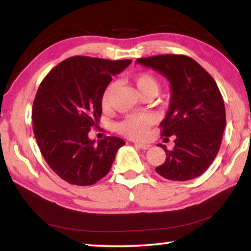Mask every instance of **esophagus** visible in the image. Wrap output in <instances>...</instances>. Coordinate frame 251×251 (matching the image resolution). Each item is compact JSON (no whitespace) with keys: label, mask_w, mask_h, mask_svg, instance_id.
Returning <instances> with one entry per match:
<instances>
[{"label":"esophagus","mask_w":251,"mask_h":251,"mask_svg":"<svg viewBox=\"0 0 251 251\" xmlns=\"http://www.w3.org/2000/svg\"><path fill=\"white\" fill-rule=\"evenodd\" d=\"M136 147L141 148V150H148L151 145H150V144H145V143H135Z\"/></svg>","instance_id":"1"}]
</instances>
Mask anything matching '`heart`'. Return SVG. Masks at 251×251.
Returning a JSON list of instances; mask_svg holds the SVG:
<instances>
[{"instance_id":"1","label":"heart","mask_w":251,"mask_h":251,"mask_svg":"<svg viewBox=\"0 0 251 251\" xmlns=\"http://www.w3.org/2000/svg\"><path fill=\"white\" fill-rule=\"evenodd\" d=\"M134 84L141 96H156L160 90V83L155 76L148 73H141L134 77ZM115 84H109L101 95V106L107 108ZM151 125V118L147 115H129L118 123L116 129L121 134L134 139L145 138L147 130Z\"/></svg>"}]
</instances>
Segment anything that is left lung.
<instances>
[{
  "instance_id": "1",
  "label": "left lung",
  "mask_w": 251,
  "mask_h": 251,
  "mask_svg": "<svg viewBox=\"0 0 251 251\" xmlns=\"http://www.w3.org/2000/svg\"><path fill=\"white\" fill-rule=\"evenodd\" d=\"M164 75L171 83V103L166 117L160 123L164 139L173 136L175 147L166 152V160L156 172L167 179H194L214 161L222 145L226 127L223 96L202 67L185 55L165 54L136 59Z\"/></svg>"
}]
</instances>
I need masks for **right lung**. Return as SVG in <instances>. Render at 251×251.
Returning <instances> with one entry per match:
<instances>
[{
  "instance_id": "obj_1",
  "label": "right lung",
  "mask_w": 251,
  "mask_h": 251,
  "mask_svg": "<svg viewBox=\"0 0 251 251\" xmlns=\"http://www.w3.org/2000/svg\"><path fill=\"white\" fill-rule=\"evenodd\" d=\"M130 59L73 56L59 63L42 80L33 103V131L46 163L72 185L90 186L106 176L116 152L125 145L108 136L90 139L99 124L101 95Z\"/></svg>"
}]
</instances>
